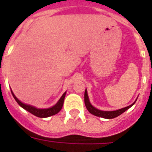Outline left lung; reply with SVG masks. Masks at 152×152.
<instances>
[{"label":"left lung","instance_id":"obj_1","mask_svg":"<svg viewBox=\"0 0 152 152\" xmlns=\"http://www.w3.org/2000/svg\"><path fill=\"white\" fill-rule=\"evenodd\" d=\"M135 102H133L132 105H130V106H126L125 108L120 109V110H118L102 111L95 108V107L90 103L89 99H88L87 90H85V93H84V103H85L86 108L88 109V110L89 111L91 114H94V115L97 116V117H101V118H106V119H112V118H117V117H118L119 115H121V113H124L125 111L127 110L128 109H129L131 106H133V104H134Z\"/></svg>","mask_w":152,"mask_h":152}]
</instances>
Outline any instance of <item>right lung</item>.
<instances>
[{
  "label": "right lung",
  "instance_id": "right-lung-1",
  "mask_svg": "<svg viewBox=\"0 0 152 152\" xmlns=\"http://www.w3.org/2000/svg\"><path fill=\"white\" fill-rule=\"evenodd\" d=\"M12 94L13 97H14L15 101L17 102V103L19 104L21 107L25 109L26 110H27L28 112L32 113V114H34V115L36 116V117H39V118H47V117H50V116L55 115L56 113H58V112L61 110L62 106H63V103H64V97H65V94H66V92H64V94H63L61 98L60 99V100L57 102V103L56 104L55 106H53V107H50V108L49 109H37L35 108V107H34V106L23 103V102H21L20 100L18 99L17 98L15 97L12 91Z\"/></svg>",
  "mask_w": 152,
  "mask_h": 152
}]
</instances>
